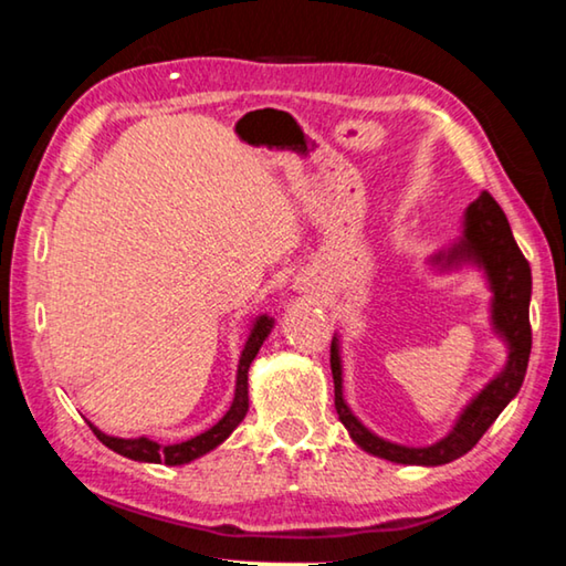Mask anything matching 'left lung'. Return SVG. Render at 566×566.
I'll list each match as a JSON object with an SVG mask.
<instances>
[{"label": "left lung", "mask_w": 566, "mask_h": 566, "mask_svg": "<svg viewBox=\"0 0 566 566\" xmlns=\"http://www.w3.org/2000/svg\"><path fill=\"white\" fill-rule=\"evenodd\" d=\"M429 266H434L437 272H454L462 266H475L478 272H483L488 290H491V327L509 353L503 368L465 403L450 432L427 447H407L384 440V437L370 432L345 401L340 337L337 333L333 335L331 345V368L337 417L360 450L389 462H399V465L434 468L447 465V462L470 452L521 391L531 356V266L521 254L518 243L513 241L509 218L488 192H480L478 200H472L465 208L460 239L447 249L434 251L429 256Z\"/></svg>", "instance_id": "8db88e82"}]
</instances>
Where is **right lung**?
I'll return each instance as SVG.
<instances>
[{
  "mask_svg": "<svg viewBox=\"0 0 566 566\" xmlns=\"http://www.w3.org/2000/svg\"><path fill=\"white\" fill-rule=\"evenodd\" d=\"M274 331V317L269 315H259L251 319L247 343H243L241 358H239V370H235V391H233V401L226 415L216 421L213 427L206 429L190 440L177 442V444H159L155 440H149L147 434L142 437H114L101 432L98 427H94L88 421V427L94 429V434L104 442L108 450H114L116 454H124V458L137 460V462H157V465H188V462L202 458L210 450H216L218 444H223L229 437L233 434V429L241 424L243 417L249 411V368L254 364L256 353L264 340L269 337V333Z\"/></svg>",
  "mask_w": 566,
  "mask_h": 566,
  "instance_id": "1",
  "label": "right lung"
}]
</instances>
